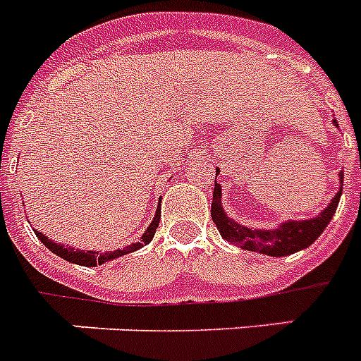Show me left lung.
Wrapping results in <instances>:
<instances>
[{"label":"left lung","mask_w":361,"mask_h":361,"mask_svg":"<svg viewBox=\"0 0 361 361\" xmlns=\"http://www.w3.org/2000/svg\"><path fill=\"white\" fill-rule=\"evenodd\" d=\"M332 124L338 126V120L334 118ZM216 174H221L219 169H216ZM339 183L343 185V171L339 172ZM341 190L343 189L339 187V190L330 200V204L317 216L306 219V221H286L278 228L263 230V228L243 226V224L228 216V213L222 207L221 183H216L215 178L213 202H211V219L216 224V230L221 231V235L231 245H235L243 250L259 252V254H265V256L271 257H283L298 250H304L312 243L317 241V237L330 224L334 213L338 209Z\"/></svg>","instance_id":"obj_1"}]
</instances>
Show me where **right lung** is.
Instances as JSON below:
<instances>
[{"label": "right lung", "instance_id": "obj_1", "mask_svg": "<svg viewBox=\"0 0 361 361\" xmlns=\"http://www.w3.org/2000/svg\"><path fill=\"white\" fill-rule=\"evenodd\" d=\"M159 219H161V206L155 209L154 221L150 222V226L146 228V231L142 233L139 243H131V245H128V247L118 248V250H113V252L78 250V248L64 247V245H61V243L51 241V239H48V235H44V233H40V231L37 230H35V233H37L38 239L44 243V247L49 248L54 254H57L59 257H63V259H66V262L75 263V265H83V267H96V265H104V263L107 262H113V259H116V257L126 256V254H131V252L146 247V245L154 239L155 230H157V226H159Z\"/></svg>", "mask_w": 361, "mask_h": 361}]
</instances>
